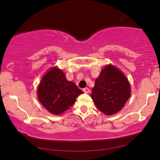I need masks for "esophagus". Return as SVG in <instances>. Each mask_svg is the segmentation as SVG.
<instances>
[{"instance_id":"1","label":"esophagus","mask_w":160,"mask_h":160,"mask_svg":"<svg viewBox=\"0 0 160 160\" xmlns=\"http://www.w3.org/2000/svg\"><path fill=\"white\" fill-rule=\"evenodd\" d=\"M83 91H84V93H89V89L88 87H85V88L83 89Z\"/></svg>"}]
</instances>
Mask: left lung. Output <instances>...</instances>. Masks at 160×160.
Here are the masks:
<instances>
[{
    "instance_id": "1",
    "label": "left lung",
    "mask_w": 160,
    "mask_h": 160,
    "mask_svg": "<svg viewBox=\"0 0 160 160\" xmlns=\"http://www.w3.org/2000/svg\"><path fill=\"white\" fill-rule=\"evenodd\" d=\"M91 96L98 110L112 115L121 110L130 97V86L119 69L107 65L95 80Z\"/></svg>"
}]
</instances>
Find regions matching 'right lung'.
Segmentation results:
<instances>
[{"instance_id":"add662e5","label":"right lung","mask_w":160,"mask_h":160,"mask_svg":"<svg viewBox=\"0 0 160 160\" xmlns=\"http://www.w3.org/2000/svg\"><path fill=\"white\" fill-rule=\"evenodd\" d=\"M83 91L68 82L61 70L54 68L43 76L38 87L39 101L50 113L60 114L73 106Z\"/></svg>"}]
</instances>
